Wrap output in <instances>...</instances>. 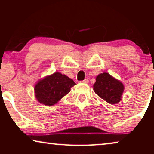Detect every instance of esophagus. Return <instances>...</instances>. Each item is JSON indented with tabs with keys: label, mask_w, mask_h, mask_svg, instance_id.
Wrapping results in <instances>:
<instances>
[{
	"label": "esophagus",
	"mask_w": 154,
	"mask_h": 154,
	"mask_svg": "<svg viewBox=\"0 0 154 154\" xmlns=\"http://www.w3.org/2000/svg\"><path fill=\"white\" fill-rule=\"evenodd\" d=\"M81 82H83V83H88V82H89V79H85L83 81H82Z\"/></svg>",
	"instance_id": "esophagus-1"
}]
</instances>
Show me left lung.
Here are the masks:
<instances>
[{"label":"left lung","mask_w":154,"mask_h":154,"mask_svg":"<svg viewBox=\"0 0 154 154\" xmlns=\"http://www.w3.org/2000/svg\"><path fill=\"white\" fill-rule=\"evenodd\" d=\"M93 88L101 98L109 104L115 105L120 101L124 87L119 81L107 72H103L96 77Z\"/></svg>","instance_id":"obj_1"}]
</instances>
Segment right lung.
Instances as JSON below:
<instances>
[{
  "label": "right lung",
  "instance_id": "add662e5",
  "mask_svg": "<svg viewBox=\"0 0 154 154\" xmlns=\"http://www.w3.org/2000/svg\"><path fill=\"white\" fill-rule=\"evenodd\" d=\"M75 84L72 79L56 72L36 83L35 96L40 103L48 106L54 105L67 94Z\"/></svg>",
  "mask_w": 154,
  "mask_h": 154
}]
</instances>
